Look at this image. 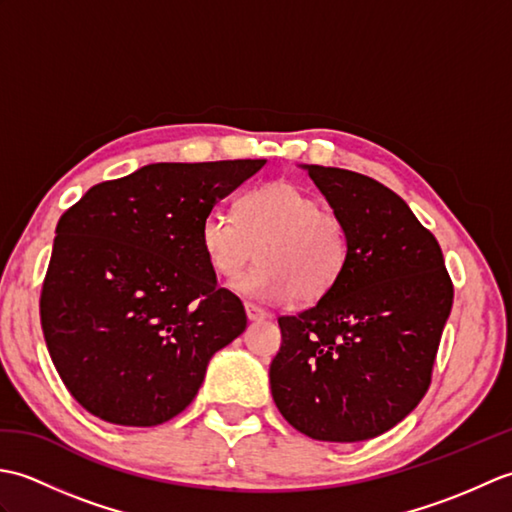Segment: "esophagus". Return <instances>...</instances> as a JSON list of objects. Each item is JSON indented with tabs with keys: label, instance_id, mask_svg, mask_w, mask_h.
<instances>
[{
	"label": "esophagus",
	"instance_id": "esophagus-1",
	"mask_svg": "<svg viewBox=\"0 0 512 512\" xmlns=\"http://www.w3.org/2000/svg\"><path fill=\"white\" fill-rule=\"evenodd\" d=\"M244 308H246V317H248L250 321H264V319H268V312L262 310L259 306H255V303L246 301Z\"/></svg>",
	"mask_w": 512,
	"mask_h": 512
}]
</instances>
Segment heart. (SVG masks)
I'll list each match as a JSON object with an SVG mask.
<instances>
[{
	"label": "heart",
	"mask_w": 512,
	"mask_h": 512,
	"mask_svg": "<svg viewBox=\"0 0 512 512\" xmlns=\"http://www.w3.org/2000/svg\"><path fill=\"white\" fill-rule=\"evenodd\" d=\"M235 215L211 211L200 242L220 277L235 279L259 253L239 290L264 301L314 303L339 281L347 262V235L339 217L321 211L319 200L286 180L242 195Z\"/></svg>",
	"instance_id": "obj_1"
}]
</instances>
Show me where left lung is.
<instances>
[{
  "label": "left lung",
  "mask_w": 512,
  "mask_h": 512,
  "mask_svg": "<svg viewBox=\"0 0 512 512\" xmlns=\"http://www.w3.org/2000/svg\"><path fill=\"white\" fill-rule=\"evenodd\" d=\"M303 169L345 228L347 262L312 308L279 317L270 391L308 438L361 442L427 394L453 284L438 239L400 195L356 171Z\"/></svg>",
  "instance_id": "1"
}]
</instances>
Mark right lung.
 I'll list each match as a JSON object with an SVG mask.
<instances>
[{
  "instance_id": "obj_1",
  "label": "right lung",
  "mask_w": 512,
  "mask_h": 512,
  "mask_svg": "<svg viewBox=\"0 0 512 512\" xmlns=\"http://www.w3.org/2000/svg\"><path fill=\"white\" fill-rule=\"evenodd\" d=\"M266 160L156 162L61 215L41 288L54 367L92 416L156 427L191 405L211 356L246 330L200 226Z\"/></svg>"
}]
</instances>
